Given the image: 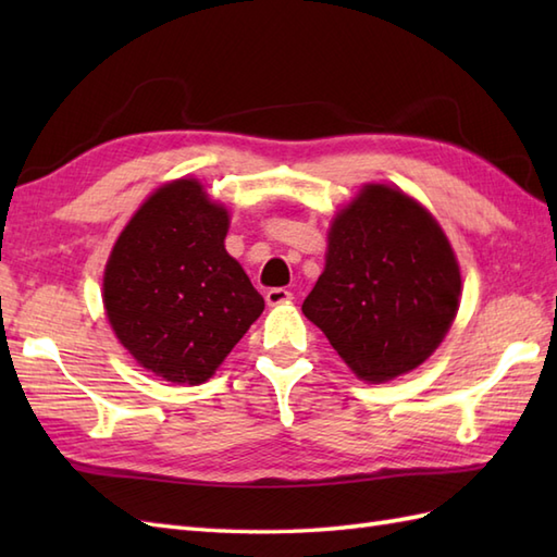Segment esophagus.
<instances>
[{"label": "esophagus", "instance_id": "esophagus-1", "mask_svg": "<svg viewBox=\"0 0 557 557\" xmlns=\"http://www.w3.org/2000/svg\"><path fill=\"white\" fill-rule=\"evenodd\" d=\"M265 301H268V306L287 304V301H292V292L285 287H272L265 292Z\"/></svg>", "mask_w": 557, "mask_h": 557}]
</instances>
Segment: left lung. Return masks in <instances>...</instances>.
<instances>
[{"label": "left lung", "instance_id": "obj_1", "mask_svg": "<svg viewBox=\"0 0 557 557\" xmlns=\"http://www.w3.org/2000/svg\"><path fill=\"white\" fill-rule=\"evenodd\" d=\"M459 294L455 251L431 212L399 188L366 184L335 215L301 311L361 381L385 383L437 349Z\"/></svg>", "mask_w": 557, "mask_h": 557}]
</instances>
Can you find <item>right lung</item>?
I'll use <instances>...</instances> for the list:
<instances>
[{"instance_id": "right-lung-1", "label": "right lung", "mask_w": 557, "mask_h": 557, "mask_svg": "<svg viewBox=\"0 0 557 557\" xmlns=\"http://www.w3.org/2000/svg\"><path fill=\"white\" fill-rule=\"evenodd\" d=\"M227 230V208L196 180H176L136 210L112 248L104 313L128 354L162 381L206 383L265 309L224 248Z\"/></svg>"}]
</instances>
